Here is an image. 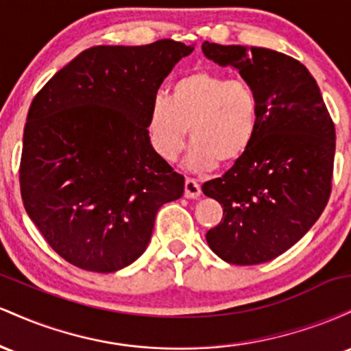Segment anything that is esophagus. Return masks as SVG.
Wrapping results in <instances>:
<instances>
[{
  "mask_svg": "<svg viewBox=\"0 0 351 351\" xmlns=\"http://www.w3.org/2000/svg\"><path fill=\"white\" fill-rule=\"evenodd\" d=\"M201 195V184L196 180L186 178L184 180V196L186 198H198Z\"/></svg>",
  "mask_w": 351,
  "mask_h": 351,
  "instance_id": "34e87169",
  "label": "esophagus"
}]
</instances>
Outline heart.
<instances>
[{
	"label": "heart",
	"instance_id": "heart-1",
	"mask_svg": "<svg viewBox=\"0 0 351 351\" xmlns=\"http://www.w3.org/2000/svg\"><path fill=\"white\" fill-rule=\"evenodd\" d=\"M259 115V95L251 82L195 71L173 82L168 97H153L147 132L153 150L167 162L180 155L189 132L188 165L211 170L217 162L232 163L247 152Z\"/></svg>",
	"mask_w": 351,
	"mask_h": 351
}]
</instances>
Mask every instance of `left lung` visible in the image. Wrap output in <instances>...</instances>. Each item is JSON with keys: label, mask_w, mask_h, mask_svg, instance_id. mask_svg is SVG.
Listing matches in <instances>:
<instances>
[{"label": "left lung", "mask_w": 351, "mask_h": 351, "mask_svg": "<svg viewBox=\"0 0 351 351\" xmlns=\"http://www.w3.org/2000/svg\"><path fill=\"white\" fill-rule=\"evenodd\" d=\"M204 56L231 66L259 95L257 134L247 152L203 193L223 206L206 232L223 261H272L300 239L327 206L332 191L335 125L304 64L265 47L204 41Z\"/></svg>", "instance_id": "8db88e82"}]
</instances>
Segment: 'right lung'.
<instances>
[{
	"label": "right lung",
	"instance_id": "right-lung-1",
	"mask_svg": "<svg viewBox=\"0 0 351 351\" xmlns=\"http://www.w3.org/2000/svg\"><path fill=\"white\" fill-rule=\"evenodd\" d=\"M195 47L95 46L38 92L23 136L21 198L47 244L75 267L115 272L145 252L155 216L184 178L153 150V97Z\"/></svg>",
	"mask_w": 351,
	"mask_h": 351
}]
</instances>
